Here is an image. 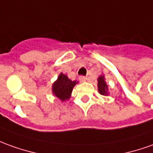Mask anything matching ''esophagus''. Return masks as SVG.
<instances>
[{"instance_id":"obj_1","label":"esophagus","mask_w":153,"mask_h":153,"mask_svg":"<svg viewBox=\"0 0 153 153\" xmlns=\"http://www.w3.org/2000/svg\"><path fill=\"white\" fill-rule=\"evenodd\" d=\"M79 80L81 81V82H86L87 80V76H79Z\"/></svg>"}]
</instances>
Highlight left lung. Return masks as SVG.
<instances>
[{
    "mask_svg": "<svg viewBox=\"0 0 153 153\" xmlns=\"http://www.w3.org/2000/svg\"><path fill=\"white\" fill-rule=\"evenodd\" d=\"M98 84H97V87H98V91L101 95H107V83L105 82V79H104V76H102L98 78Z\"/></svg>",
    "mask_w": 153,
    "mask_h": 153,
    "instance_id": "8db88e82",
    "label": "left lung"
}]
</instances>
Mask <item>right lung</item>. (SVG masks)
Masks as SVG:
<instances>
[{
  "mask_svg": "<svg viewBox=\"0 0 153 153\" xmlns=\"http://www.w3.org/2000/svg\"><path fill=\"white\" fill-rule=\"evenodd\" d=\"M76 83V81H71L66 75L61 73L52 86V91L56 97L64 102L70 98L72 89Z\"/></svg>",
  "mask_w": 153,
  "mask_h": 153,
  "instance_id": "obj_1",
  "label": "right lung"
}]
</instances>
